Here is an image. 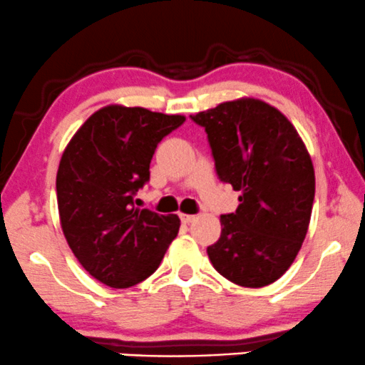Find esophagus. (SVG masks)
<instances>
[{
	"label": "esophagus",
	"mask_w": 365,
	"mask_h": 365,
	"mask_svg": "<svg viewBox=\"0 0 365 365\" xmlns=\"http://www.w3.org/2000/svg\"><path fill=\"white\" fill-rule=\"evenodd\" d=\"M179 217H181V220L184 224H191V222H195V215H190V213H179Z\"/></svg>",
	"instance_id": "obj_1"
}]
</instances>
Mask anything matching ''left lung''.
Wrapping results in <instances>:
<instances>
[{
	"instance_id": "8db88e82",
	"label": "left lung",
	"mask_w": 365,
	"mask_h": 365,
	"mask_svg": "<svg viewBox=\"0 0 365 365\" xmlns=\"http://www.w3.org/2000/svg\"><path fill=\"white\" fill-rule=\"evenodd\" d=\"M191 119L207 131L220 181L241 192L235 213L220 217L208 258L235 285L273 284L294 263L311 222L316 178L306 143L287 115L255 97Z\"/></svg>"
}]
</instances>
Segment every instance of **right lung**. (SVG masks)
I'll return each instance as SVG.
<instances>
[{
  "label": "right lung",
  "mask_w": 365,
  "mask_h": 365,
  "mask_svg": "<svg viewBox=\"0 0 365 365\" xmlns=\"http://www.w3.org/2000/svg\"><path fill=\"white\" fill-rule=\"evenodd\" d=\"M181 114L110 104L93 113L64 148L56 175L59 222L68 246L96 280L128 289L158 268L179 232L178 215L135 207L150 162Z\"/></svg>",
  "instance_id": "add662e5"
}]
</instances>
